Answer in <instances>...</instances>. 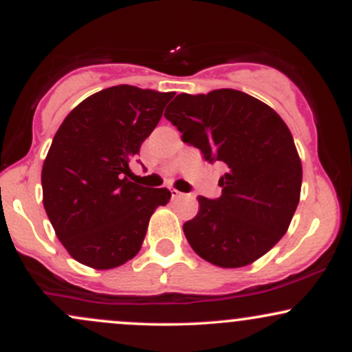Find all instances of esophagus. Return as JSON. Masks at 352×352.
Here are the masks:
<instances>
[{"label":"esophagus","instance_id":"34e87169","mask_svg":"<svg viewBox=\"0 0 352 352\" xmlns=\"http://www.w3.org/2000/svg\"><path fill=\"white\" fill-rule=\"evenodd\" d=\"M170 193H172V199H182V197H184V193L179 192L177 188H172Z\"/></svg>","mask_w":352,"mask_h":352}]
</instances>
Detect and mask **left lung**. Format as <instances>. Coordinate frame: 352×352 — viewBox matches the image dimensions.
<instances>
[{
  "instance_id": "1",
  "label": "left lung",
  "mask_w": 352,
  "mask_h": 352,
  "mask_svg": "<svg viewBox=\"0 0 352 352\" xmlns=\"http://www.w3.org/2000/svg\"><path fill=\"white\" fill-rule=\"evenodd\" d=\"M164 116L184 142L225 168L221 195L199 197V213L184 223L190 246L221 268L253 263L281 240L300 201L302 168L288 125L235 89L179 94Z\"/></svg>"
}]
</instances>
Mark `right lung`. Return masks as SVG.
Returning <instances> with one entry per match:
<instances>
[{
  "label": "right lung",
  "instance_id": "add662e5",
  "mask_svg": "<svg viewBox=\"0 0 352 352\" xmlns=\"http://www.w3.org/2000/svg\"><path fill=\"white\" fill-rule=\"evenodd\" d=\"M173 92L114 86L76 106L52 139L41 172L43 204L56 235L79 263L111 270L139 253L167 188L132 182L131 162Z\"/></svg>",
  "mask_w": 352,
  "mask_h": 352
}]
</instances>
